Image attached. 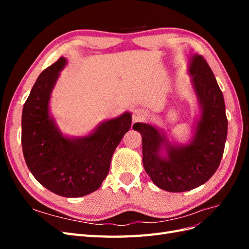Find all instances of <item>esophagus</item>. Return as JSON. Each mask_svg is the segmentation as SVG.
Masks as SVG:
<instances>
[{
	"label": "esophagus",
	"instance_id": "1",
	"mask_svg": "<svg viewBox=\"0 0 249 249\" xmlns=\"http://www.w3.org/2000/svg\"><path fill=\"white\" fill-rule=\"evenodd\" d=\"M145 118H146V113L143 110L139 109V110L134 111V113H133V124L142 122V120H144Z\"/></svg>",
	"mask_w": 249,
	"mask_h": 249
}]
</instances>
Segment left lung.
I'll return each mask as SVG.
<instances>
[{"instance_id":"obj_1","label":"left lung","mask_w":249,"mask_h":249,"mask_svg":"<svg viewBox=\"0 0 249 249\" xmlns=\"http://www.w3.org/2000/svg\"><path fill=\"white\" fill-rule=\"evenodd\" d=\"M189 72L201 108V116L190 144L167 146V157H160L164 135L154 126L137 123L133 129L142 136V162L148 177L163 190L189 191L205 184L219 167L228 135V118L222 91L208 62L200 55L192 57Z\"/></svg>"}]
</instances>
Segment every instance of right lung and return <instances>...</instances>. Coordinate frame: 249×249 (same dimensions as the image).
<instances>
[{
    "mask_svg": "<svg viewBox=\"0 0 249 249\" xmlns=\"http://www.w3.org/2000/svg\"><path fill=\"white\" fill-rule=\"evenodd\" d=\"M65 63L59 58L37 78L22 109L21 146L28 168L43 187L60 196L80 197L99 189L106 178L132 115L107 120L86 137H63L49 114V101Z\"/></svg>",
    "mask_w": 249,
    "mask_h": 249,
    "instance_id": "obj_1",
    "label": "right lung"
}]
</instances>
